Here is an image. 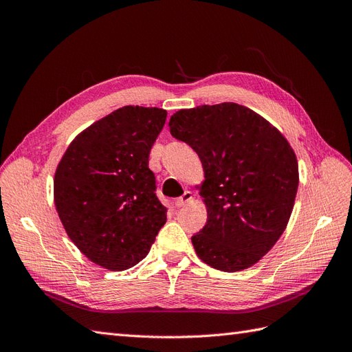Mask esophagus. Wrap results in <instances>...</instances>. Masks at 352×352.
<instances>
[{"label": "esophagus", "instance_id": "34e87169", "mask_svg": "<svg viewBox=\"0 0 352 352\" xmlns=\"http://www.w3.org/2000/svg\"><path fill=\"white\" fill-rule=\"evenodd\" d=\"M190 199H192V192H190V190H185V194H184L182 197H179V198L175 201V206H176L177 208H180V207L186 206Z\"/></svg>", "mask_w": 352, "mask_h": 352}]
</instances>
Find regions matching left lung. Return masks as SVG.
<instances>
[{"label": "left lung", "instance_id": "left-lung-1", "mask_svg": "<svg viewBox=\"0 0 352 352\" xmlns=\"http://www.w3.org/2000/svg\"><path fill=\"white\" fill-rule=\"evenodd\" d=\"M170 133L198 154L207 223L192 236L199 260L221 272L258 263L285 232L300 184L296 155L279 129L236 102L176 111Z\"/></svg>", "mask_w": 352, "mask_h": 352}]
</instances>
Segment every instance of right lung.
Segmentation results:
<instances>
[{"instance_id":"right-lung-1","label":"right lung","mask_w":352,"mask_h":352,"mask_svg":"<svg viewBox=\"0 0 352 352\" xmlns=\"http://www.w3.org/2000/svg\"><path fill=\"white\" fill-rule=\"evenodd\" d=\"M167 111L126 105L82 131L54 175V202L67 236L101 267L123 272L150 252L167 208L148 157Z\"/></svg>"}]
</instances>
